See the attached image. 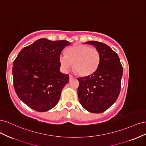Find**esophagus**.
<instances>
[{"instance_id":"esophagus-1","label":"esophagus","mask_w":146,"mask_h":146,"mask_svg":"<svg viewBox=\"0 0 146 146\" xmlns=\"http://www.w3.org/2000/svg\"><path fill=\"white\" fill-rule=\"evenodd\" d=\"M69 79L70 80H72V79H73V78H74V77L73 76H72V75H70V74H69Z\"/></svg>"}]
</instances>
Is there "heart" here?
<instances>
[{"label": "heart", "instance_id": "heart-1", "mask_svg": "<svg viewBox=\"0 0 146 146\" xmlns=\"http://www.w3.org/2000/svg\"><path fill=\"white\" fill-rule=\"evenodd\" d=\"M101 60L99 51L86 45H75L60 56V63L64 70L73 64L75 72L82 76H89L98 70Z\"/></svg>", "mask_w": 146, "mask_h": 146}]
</instances>
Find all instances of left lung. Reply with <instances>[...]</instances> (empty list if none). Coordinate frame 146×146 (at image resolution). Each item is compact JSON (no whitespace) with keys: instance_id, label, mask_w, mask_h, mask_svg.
I'll return each instance as SVG.
<instances>
[{"instance_id":"obj_1","label":"left lung","mask_w":146,"mask_h":146,"mask_svg":"<svg viewBox=\"0 0 146 146\" xmlns=\"http://www.w3.org/2000/svg\"><path fill=\"white\" fill-rule=\"evenodd\" d=\"M101 55L99 68L91 76L78 78V97L82 107L93 113H101L116 101L121 91L123 68L116 53L104 43L92 41Z\"/></svg>"}]
</instances>
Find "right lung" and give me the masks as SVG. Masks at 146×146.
I'll use <instances>...</instances> for the list:
<instances>
[{
  "mask_svg": "<svg viewBox=\"0 0 146 146\" xmlns=\"http://www.w3.org/2000/svg\"><path fill=\"white\" fill-rule=\"evenodd\" d=\"M68 41L39 39L24 47L13 61V85L18 98L30 108L44 112L58 104L69 82L61 73L60 56Z\"/></svg>",
  "mask_w": 146,
  "mask_h": 146,
  "instance_id": "1",
  "label": "right lung"
}]
</instances>
